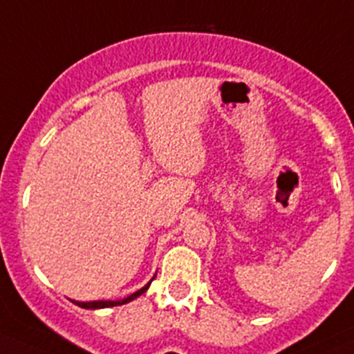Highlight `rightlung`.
<instances>
[{"instance_id": "1", "label": "right lung", "mask_w": 354, "mask_h": 354, "mask_svg": "<svg viewBox=\"0 0 354 354\" xmlns=\"http://www.w3.org/2000/svg\"><path fill=\"white\" fill-rule=\"evenodd\" d=\"M150 283H152V280H150V282L147 283L145 287H142V289L136 290V292H133L131 296H128V297H126V299H122V301H91V303H79V301H75V304H77V306H81V308H86V310H98V308L121 306V304H126V303H129V301L135 299V297L142 296V294L145 292L147 289H149Z\"/></svg>"}]
</instances>
